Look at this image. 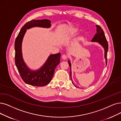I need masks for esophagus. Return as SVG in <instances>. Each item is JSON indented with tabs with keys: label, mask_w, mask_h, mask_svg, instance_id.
I'll return each mask as SVG.
<instances>
[{
	"label": "esophagus",
	"mask_w": 121,
	"mask_h": 121,
	"mask_svg": "<svg viewBox=\"0 0 121 121\" xmlns=\"http://www.w3.org/2000/svg\"><path fill=\"white\" fill-rule=\"evenodd\" d=\"M62 59H63V60H66L67 59V56L66 55H64L63 56H62Z\"/></svg>",
	"instance_id": "esophagus-1"
}]
</instances>
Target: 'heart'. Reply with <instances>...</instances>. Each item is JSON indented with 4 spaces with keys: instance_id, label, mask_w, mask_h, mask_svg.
I'll return each mask as SVG.
<instances>
[{
    "instance_id": "1",
    "label": "heart",
    "mask_w": 121,
    "mask_h": 121,
    "mask_svg": "<svg viewBox=\"0 0 121 121\" xmlns=\"http://www.w3.org/2000/svg\"><path fill=\"white\" fill-rule=\"evenodd\" d=\"M77 31H78V29L76 28H71L68 31V34L69 35H74L76 33H77Z\"/></svg>"
}]
</instances>
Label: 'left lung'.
<instances>
[{"label": "left lung", "mask_w": 121, "mask_h": 121, "mask_svg": "<svg viewBox=\"0 0 121 121\" xmlns=\"http://www.w3.org/2000/svg\"><path fill=\"white\" fill-rule=\"evenodd\" d=\"M96 28H97V32H96V34L94 35V37L91 40V42H98L99 44L102 46L104 49L105 51V58L106 59V64L107 65V52L108 51V42L107 41V39L105 37V34L103 30H102V29L101 28L100 26H99L98 25H96ZM69 65L70 67V72H69V75L70 76V78L71 79L72 83H73L74 85L73 82H72V80L71 78V64L70 62V61L69 60ZM75 87H76L75 85H74Z\"/></svg>", "instance_id": "8db88e82"}]
</instances>
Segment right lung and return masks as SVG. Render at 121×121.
I'll return each instance as SVG.
<instances>
[{
	"label": "right lung",
	"mask_w": 121,
	"mask_h": 121,
	"mask_svg": "<svg viewBox=\"0 0 121 121\" xmlns=\"http://www.w3.org/2000/svg\"><path fill=\"white\" fill-rule=\"evenodd\" d=\"M51 21L48 19L32 20L26 23L21 29L15 41V65L21 78L28 84L35 86H44L49 84L54 75L56 67L60 64V53L51 55L40 69L32 71L24 62L22 54V42L27 29L34 27L49 28Z\"/></svg>",
	"instance_id": "add662e5"
}]
</instances>
